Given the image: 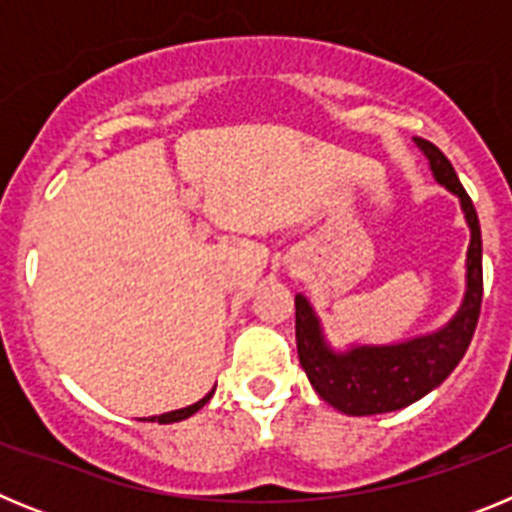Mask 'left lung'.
Masks as SVG:
<instances>
[{"label": "left lung", "mask_w": 512, "mask_h": 512, "mask_svg": "<svg viewBox=\"0 0 512 512\" xmlns=\"http://www.w3.org/2000/svg\"><path fill=\"white\" fill-rule=\"evenodd\" d=\"M431 164L433 179L459 197L469 225L467 292L454 318L443 328L387 346H351L336 351L325 341L323 325L307 297H295L297 356L307 379L328 405L346 415H379L408 408L436 390L467 354L482 307V233L469 194L454 166L433 143L413 138Z\"/></svg>", "instance_id": "8db88e82"}]
</instances>
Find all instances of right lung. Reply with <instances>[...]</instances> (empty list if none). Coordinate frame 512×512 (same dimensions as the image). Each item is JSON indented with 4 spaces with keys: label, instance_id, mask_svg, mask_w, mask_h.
I'll return each instance as SVG.
<instances>
[{
    "label": "right lung",
    "instance_id": "1",
    "mask_svg": "<svg viewBox=\"0 0 512 512\" xmlns=\"http://www.w3.org/2000/svg\"><path fill=\"white\" fill-rule=\"evenodd\" d=\"M212 395H215V390L207 392V395L202 397V400H197V402H194V405H187V408L171 410V413H164V415H151V418H143V420H148V423H179V420L189 418V415H194V413H197V410L205 408L207 402H210Z\"/></svg>",
    "mask_w": 512,
    "mask_h": 512
}]
</instances>
